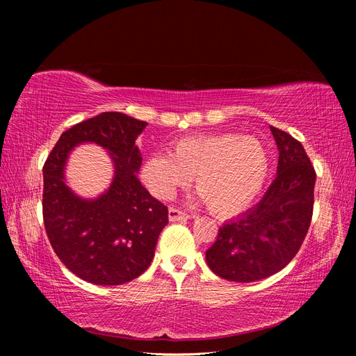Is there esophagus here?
I'll use <instances>...</instances> for the list:
<instances>
[{"mask_svg": "<svg viewBox=\"0 0 356 356\" xmlns=\"http://www.w3.org/2000/svg\"><path fill=\"white\" fill-rule=\"evenodd\" d=\"M190 218V215H187L186 212H182L179 209L175 208H170L169 209V221L172 222H182V221H187Z\"/></svg>", "mask_w": 356, "mask_h": 356, "instance_id": "1", "label": "esophagus"}]
</instances>
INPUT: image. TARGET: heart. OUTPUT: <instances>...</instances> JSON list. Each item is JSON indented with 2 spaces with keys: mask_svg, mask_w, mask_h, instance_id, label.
I'll return each instance as SVG.
<instances>
[{
  "mask_svg": "<svg viewBox=\"0 0 356 356\" xmlns=\"http://www.w3.org/2000/svg\"><path fill=\"white\" fill-rule=\"evenodd\" d=\"M270 160L260 139L239 134H203L178 139L169 152L149 154L141 178L153 196L170 199L195 177L197 199L221 218L239 215L260 195Z\"/></svg>",
  "mask_w": 356,
  "mask_h": 356,
  "instance_id": "heart-1",
  "label": "heart"
}]
</instances>
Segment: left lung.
<instances>
[{"label": "left lung", "instance_id": "8db88e82", "mask_svg": "<svg viewBox=\"0 0 356 356\" xmlns=\"http://www.w3.org/2000/svg\"><path fill=\"white\" fill-rule=\"evenodd\" d=\"M277 145L276 178L263 199L225 221L207 251L211 270L233 282H255L277 273L303 243L314 212L316 174L297 139L270 126Z\"/></svg>", "mask_w": 356, "mask_h": 356}]
</instances>
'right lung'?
Returning <instances> with one entry per match:
<instances>
[{"instance_id": "obj_1", "label": "right lung", "mask_w": 356, "mask_h": 356, "mask_svg": "<svg viewBox=\"0 0 356 356\" xmlns=\"http://www.w3.org/2000/svg\"><path fill=\"white\" fill-rule=\"evenodd\" d=\"M148 123L123 113H102L63 132L42 168V217L59 260L86 282L122 285L153 261L168 208L138 179L143 156L135 144ZM80 143L109 153L115 175L99 197L86 200L66 184L69 154Z\"/></svg>"}]
</instances>
